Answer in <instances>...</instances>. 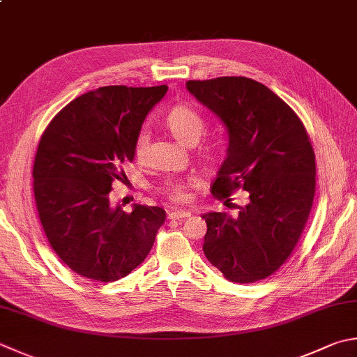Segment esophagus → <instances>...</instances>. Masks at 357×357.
I'll use <instances>...</instances> for the list:
<instances>
[{"label": "esophagus", "mask_w": 357, "mask_h": 357, "mask_svg": "<svg viewBox=\"0 0 357 357\" xmlns=\"http://www.w3.org/2000/svg\"><path fill=\"white\" fill-rule=\"evenodd\" d=\"M191 216L190 211H169L167 213V218L172 220H185Z\"/></svg>", "instance_id": "1"}]
</instances>
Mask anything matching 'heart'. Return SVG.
I'll use <instances>...</instances> for the list:
<instances>
[{"mask_svg": "<svg viewBox=\"0 0 357 357\" xmlns=\"http://www.w3.org/2000/svg\"><path fill=\"white\" fill-rule=\"evenodd\" d=\"M165 124L171 135L180 141L181 144L191 146L196 144L202 133L205 130V121L199 113L186 105H178L167 113L165 118ZM147 146H149V132L141 130L137 139H135V157L138 160H143L146 157ZM196 177H186V178H167L163 185H161L160 191L163 196L169 200L176 202V204H186L190 202V186L196 183Z\"/></svg>", "mask_w": 357, "mask_h": 357, "instance_id": "b5f03b06", "label": "heart"}]
</instances>
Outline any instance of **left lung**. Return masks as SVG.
<instances>
[{
  "mask_svg": "<svg viewBox=\"0 0 357 357\" xmlns=\"http://www.w3.org/2000/svg\"><path fill=\"white\" fill-rule=\"evenodd\" d=\"M186 89L227 129V157L211 186L214 197L231 202L238 188L247 191L236 214H202L205 257L233 283L264 280L291 257L311 213V141L291 107L257 80H188Z\"/></svg>",
  "mask_w": 357,
  "mask_h": 357,
  "instance_id": "8db88e82",
  "label": "left lung"
}]
</instances>
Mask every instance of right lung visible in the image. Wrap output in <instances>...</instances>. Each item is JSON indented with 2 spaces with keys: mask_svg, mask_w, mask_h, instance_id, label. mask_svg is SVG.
Instances as JSON below:
<instances>
[{
  "mask_svg": "<svg viewBox=\"0 0 357 357\" xmlns=\"http://www.w3.org/2000/svg\"><path fill=\"white\" fill-rule=\"evenodd\" d=\"M167 86H100L76 98L46 127L33 161V196L46 238L80 277L112 283L149 255L166 213L110 205L113 180L135 157L146 116Z\"/></svg>",
  "mask_w": 357,
  "mask_h": 357,
  "instance_id": "right-lung-1",
  "label": "right lung"
}]
</instances>
